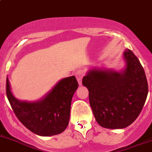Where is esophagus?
Here are the masks:
<instances>
[{
  "label": "esophagus",
  "instance_id": "obj_1",
  "mask_svg": "<svg viewBox=\"0 0 152 152\" xmlns=\"http://www.w3.org/2000/svg\"><path fill=\"white\" fill-rule=\"evenodd\" d=\"M75 75L76 77V79L77 80L79 86L82 85V79L84 76V72L83 70H78L75 73Z\"/></svg>",
  "mask_w": 152,
  "mask_h": 152
}]
</instances>
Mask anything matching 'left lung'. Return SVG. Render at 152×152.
<instances>
[{"label": "left lung", "mask_w": 152, "mask_h": 152, "mask_svg": "<svg viewBox=\"0 0 152 152\" xmlns=\"http://www.w3.org/2000/svg\"><path fill=\"white\" fill-rule=\"evenodd\" d=\"M122 58L125 64L120 71L92 67L83 78L95 119L107 129H123L133 123L148 95L146 74L138 58L129 49Z\"/></svg>", "instance_id": "8db88e82"}]
</instances>
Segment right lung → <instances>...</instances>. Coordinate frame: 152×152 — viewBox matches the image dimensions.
Returning a JSON list of instances; mask_svg holds the SVG:
<instances>
[{
	"label": "right lung",
	"instance_id": "obj_1",
	"mask_svg": "<svg viewBox=\"0 0 152 152\" xmlns=\"http://www.w3.org/2000/svg\"><path fill=\"white\" fill-rule=\"evenodd\" d=\"M77 87L75 77H68L59 80L40 99L21 101L14 96L6 78V95L15 115L27 129L40 136L55 135L65 130L69 121L72 99Z\"/></svg>",
	"mask_w": 152,
	"mask_h": 152
}]
</instances>
